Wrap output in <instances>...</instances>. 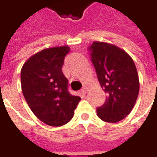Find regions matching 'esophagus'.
I'll return each instance as SVG.
<instances>
[{
    "label": "esophagus",
    "mask_w": 157,
    "mask_h": 157,
    "mask_svg": "<svg viewBox=\"0 0 157 157\" xmlns=\"http://www.w3.org/2000/svg\"><path fill=\"white\" fill-rule=\"evenodd\" d=\"M87 91H88V87H87V86H86V85L83 86V87L82 88V92H83V93H86Z\"/></svg>",
    "instance_id": "obj_1"
}]
</instances>
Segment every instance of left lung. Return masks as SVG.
<instances>
[{
    "label": "left lung",
    "instance_id": "8db88e82",
    "mask_svg": "<svg viewBox=\"0 0 157 157\" xmlns=\"http://www.w3.org/2000/svg\"><path fill=\"white\" fill-rule=\"evenodd\" d=\"M101 87L107 94L104 104L97 109L102 120L117 123L134 108L140 90L138 72L134 60L121 48L104 42L89 47Z\"/></svg>",
    "mask_w": 157,
    "mask_h": 157
}]
</instances>
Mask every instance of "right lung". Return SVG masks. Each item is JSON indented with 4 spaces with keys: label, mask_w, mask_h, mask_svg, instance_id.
I'll use <instances>...</instances> for the list:
<instances>
[{
    "label": "right lung",
    "mask_w": 157,
    "mask_h": 157,
    "mask_svg": "<svg viewBox=\"0 0 157 157\" xmlns=\"http://www.w3.org/2000/svg\"><path fill=\"white\" fill-rule=\"evenodd\" d=\"M68 46L45 48L31 56L21 70V86L29 108L39 120L49 126L67 124L81 100L68 91L62 72Z\"/></svg>",
    "instance_id": "1"
}]
</instances>
